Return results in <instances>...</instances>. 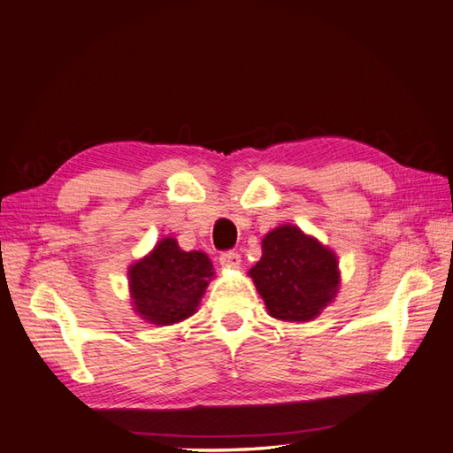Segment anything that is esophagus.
<instances>
[{"instance_id":"esophagus-1","label":"esophagus","mask_w":453,"mask_h":453,"mask_svg":"<svg viewBox=\"0 0 453 453\" xmlns=\"http://www.w3.org/2000/svg\"><path fill=\"white\" fill-rule=\"evenodd\" d=\"M239 263H242V255L235 253V251H224V253L219 255V265H221V267L234 269V267H237Z\"/></svg>"}]
</instances>
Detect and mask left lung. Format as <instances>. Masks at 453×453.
<instances>
[{"mask_svg":"<svg viewBox=\"0 0 453 453\" xmlns=\"http://www.w3.org/2000/svg\"><path fill=\"white\" fill-rule=\"evenodd\" d=\"M261 247L250 277L269 314L282 322L314 320L338 295V257L296 226L274 227Z\"/></svg>","mask_w":453,"mask_h":453,"instance_id":"8db88e82","label":"left lung"}]
</instances>
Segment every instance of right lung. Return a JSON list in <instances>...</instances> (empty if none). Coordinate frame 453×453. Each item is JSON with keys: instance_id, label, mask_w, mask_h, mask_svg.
<instances>
[{"instance_id": "add662e5", "label": "right lung", "mask_w": 453, "mask_h": 453, "mask_svg": "<svg viewBox=\"0 0 453 453\" xmlns=\"http://www.w3.org/2000/svg\"><path fill=\"white\" fill-rule=\"evenodd\" d=\"M127 274L133 310L149 324L173 326L196 312L214 267L206 253L182 251L165 237Z\"/></svg>"}]
</instances>
